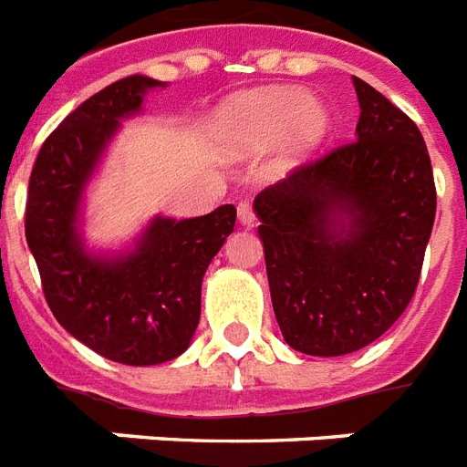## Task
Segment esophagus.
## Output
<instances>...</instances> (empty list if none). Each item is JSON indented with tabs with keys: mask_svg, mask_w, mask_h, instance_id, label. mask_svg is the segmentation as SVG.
Listing matches in <instances>:
<instances>
[{
	"mask_svg": "<svg viewBox=\"0 0 467 467\" xmlns=\"http://www.w3.org/2000/svg\"><path fill=\"white\" fill-rule=\"evenodd\" d=\"M238 222L244 223V226H253L255 222V212H253V204L251 202H238Z\"/></svg>",
	"mask_w": 467,
	"mask_h": 467,
	"instance_id": "34e87169",
	"label": "esophagus"
}]
</instances>
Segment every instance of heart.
I'll use <instances>...</instances> for the list:
<instances>
[{
	"label": "heart",
	"instance_id": "heart-1",
	"mask_svg": "<svg viewBox=\"0 0 467 467\" xmlns=\"http://www.w3.org/2000/svg\"><path fill=\"white\" fill-rule=\"evenodd\" d=\"M330 130L326 106L298 88H265L238 96L216 115V144L222 154L260 156L282 144L286 166L308 156Z\"/></svg>",
	"mask_w": 467,
	"mask_h": 467
}]
</instances>
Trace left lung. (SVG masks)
<instances>
[{
    "mask_svg": "<svg viewBox=\"0 0 467 467\" xmlns=\"http://www.w3.org/2000/svg\"><path fill=\"white\" fill-rule=\"evenodd\" d=\"M354 141L255 197L272 308L286 345L342 357L381 337L415 294L436 214L417 125L354 77Z\"/></svg>",
    "mask_w": 467,
    "mask_h": 467,
    "instance_id": "1",
    "label": "left lung"
}]
</instances>
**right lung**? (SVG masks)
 <instances>
[{
    "instance_id": "obj_1",
    "label": "right lung",
    "mask_w": 467,
    "mask_h": 467,
    "mask_svg": "<svg viewBox=\"0 0 467 467\" xmlns=\"http://www.w3.org/2000/svg\"><path fill=\"white\" fill-rule=\"evenodd\" d=\"M156 86L166 84L132 74L67 115L40 147L26 202V241L52 316L93 352L128 367L163 364L188 349L204 272L236 223L234 204L181 222L154 216L132 251H86V185L120 120L140 113Z\"/></svg>"
}]
</instances>
